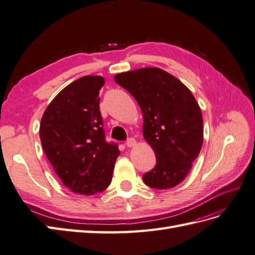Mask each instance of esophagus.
<instances>
[{"mask_svg":"<svg viewBox=\"0 0 255 255\" xmlns=\"http://www.w3.org/2000/svg\"><path fill=\"white\" fill-rule=\"evenodd\" d=\"M126 145H127L128 147H133V146L137 145V141H135V139H133V138H130V139L127 140Z\"/></svg>","mask_w":255,"mask_h":255,"instance_id":"34e87169","label":"esophagus"}]
</instances>
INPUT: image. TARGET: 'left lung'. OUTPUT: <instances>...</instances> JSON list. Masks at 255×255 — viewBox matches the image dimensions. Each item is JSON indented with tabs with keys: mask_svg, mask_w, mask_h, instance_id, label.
<instances>
[{
	"mask_svg": "<svg viewBox=\"0 0 255 255\" xmlns=\"http://www.w3.org/2000/svg\"><path fill=\"white\" fill-rule=\"evenodd\" d=\"M114 80L137 101L144 140L156 156L143 175L146 186L171 189L185 180L203 144V118L192 92L165 70L144 67L117 74Z\"/></svg>",
	"mask_w": 255,
	"mask_h": 255,
	"instance_id": "8db88e82",
	"label": "left lung"
}]
</instances>
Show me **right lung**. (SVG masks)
Segmentation results:
<instances>
[{"label": "right lung", "mask_w": 255, "mask_h": 255, "mask_svg": "<svg viewBox=\"0 0 255 255\" xmlns=\"http://www.w3.org/2000/svg\"><path fill=\"white\" fill-rule=\"evenodd\" d=\"M101 76H84L65 87L47 105L40 140L55 174L77 194L104 191L121 151L104 139L100 113Z\"/></svg>", "instance_id": "add662e5"}]
</instances>
